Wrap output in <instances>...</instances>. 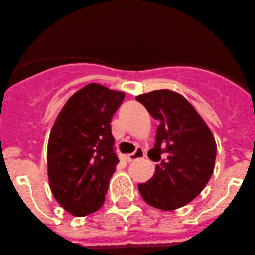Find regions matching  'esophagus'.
<instances>
[{
  "instance_id": "esophagus-1",
  "label": "esophagus",
  "mask_w": 255,
  "mask_h": 255,
  "mask_svg": "<svg viewBox=\"0 0 255 255\" xmlns=\"http://www.w3.org/2000/svg\"><path fill=\"white\" fill-rule=\"evenodd\" d=\"M144 156H146V152H144V149L142 148V147H137V148H135V151L133 152V153L128 154L127 160L129 161V162H133V161H135V160L143 158Z\"/></svg>"
}]
</instances>
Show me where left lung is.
Returning a JSON list of instances; mask_svg holds the SVG:
<instances>
[{"label": "left lung", "instance_id": "obj_1", "mask_svg": "<svg viewBox=\"0 0 255 255\" xmlns=\"http://www.w3.org/2000/svg\"><path fill=\"white\" fill-rule=\"evenodd\" d=\"M154 120H158L156 143L148 157L156 172L138 185L148 205L175 210L195 199L210 180L216 143L210 129L194 107L172 90H153L135 97Z\"/></svg>", "mask_w": 255, "mask_h": 255}]
</instances>
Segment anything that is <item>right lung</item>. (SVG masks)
<instances>
[{
	"label": "right lung",
	"instance_id": "obj_1",
	"mask_svg": "<svg viewBox=\"0 0 255 255\" xmlns=\"http://www.w3.org/2000/svg\"><path fill=\"white\" fill-rule=\"evenodd\" d=\"M123 99L125 93L90 83L71 95L52 126L47 143L50 189L74 216L103 205L120 162L111 121Z\"/></svg>",
	"mask_w": 255,
	"mask_h": 255
}]
</instances>
